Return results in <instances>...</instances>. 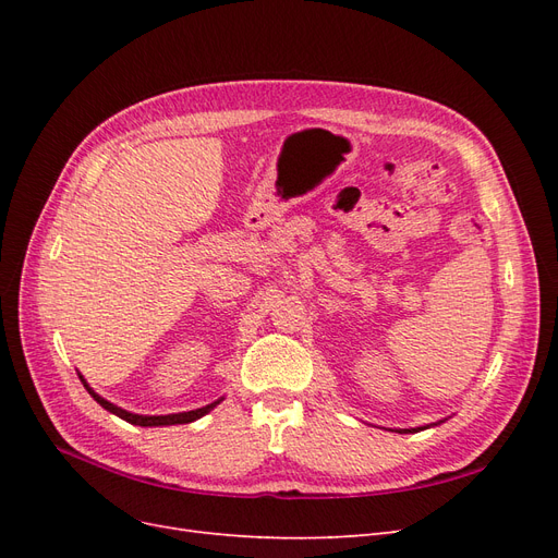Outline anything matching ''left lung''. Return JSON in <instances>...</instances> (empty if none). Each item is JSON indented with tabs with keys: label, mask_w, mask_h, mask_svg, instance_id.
Masks as SVG:
<instances>
[{
	"label": "left lung",
	"mask_w": 558,
	"mask_h": 558,
	"mask_svg": "<svg viewBox=\"0 0 558 558\" xmlns=\"http://www.w3.org/2000/svg\"><path fill=\"white\" fill-rule=\"evenodd\" d=\"M416 430H424V428H412V430H404V433H416Z\"/></svg>",
	"instance_id": "left-lung-1"
}]
</instances>
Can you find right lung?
<instances>
[{
    "label": "right lung",
    "mask_w": 558,
    "mask_h": 558,
    "mask_svg": "<svg viewBox=\"0 0 558 558\" xmlns=\"http://www.w3.org/2000/svg\"><path fill=\"white\" fill-rule=\"evenodd\" d=\"M81 381H83V377H81ZM83 386L88 388V393L102 404L105 410H109L111 414H116V416H121L123 421H128V424H134V426H174V424H191V421H195V418H199V416H205L207 412H211L218 402L221 400H216V402H211V404H207V408H199V410H193V412H181V414H167V416H142V414H132V412H125V410H121V408H116V404H111L109 400H105V398H99L93 388L83 381Z\"/></svg>",
    "instance_id": "obj_1"
}]
</instances>
